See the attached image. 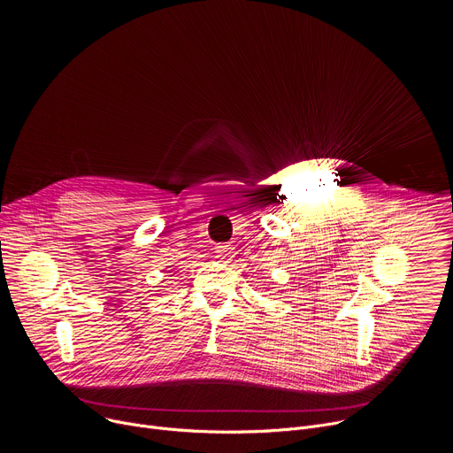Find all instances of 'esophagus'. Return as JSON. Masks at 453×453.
<instances>
[{"instance_id": "34e87169", "label": "esophagus", "mask_w": 453, "mask_h": 453, "mask_svg": "<svg viewBox=\"0 0 453 453\" xmlns=\"http://www.w3.org/2000/svg\"><path fill=\"white\" fill-rule=\"evenodd\" d=\"M215 252H217L219 260H222V262H231V257L234 256V250L231 245H220Z\"/></svg>"}]
</instances>
